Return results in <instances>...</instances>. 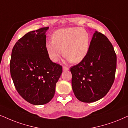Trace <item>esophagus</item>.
I'll return each mask as SVG.
<instances>
[{"label":"esophagus","mask_w":128,"mask_h":128,"mask_svg":"<svg viewBox=\"0 0 128 128\" xmlns=\"http://www.w3.org/2000/svg\"><path fill=\"white\" fill-rule=\"evenodd\" d=\"M62 70H63V71H67L69 70V68L67 67V66H63Z\"/></svg>","instance_id":"obj_1"}]
</instances>
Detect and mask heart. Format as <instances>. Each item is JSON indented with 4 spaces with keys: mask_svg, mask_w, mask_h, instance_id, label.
Masks as SVG:
<instances>
[{
    "mask_svg": "<svg viewBox=\"0 0 128 128\" xmlns=\"http://www.w3.org/2000/svg\"><path fill=\"white\" fill-rule=\"evenodd\" d=\"M90 43V34L84 28L68 27L56 30L52 41L46 42L45 48L52 62H57L64 54L68 61L79 62L88 54Z\"/></svg>",
    "mask_w": 128,
    "mask_h": 128,
    "instance_id": "b5f03b06",
    "label": "heart"
}]
</instances>
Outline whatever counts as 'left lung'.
I'll list each match as a JSON object with an SVG mask.
<instances>
[{"mask_svg": "<svg viewBox=\"0 0 128 128\" xmlns=\"http://www.w3.org/2000/svg\"><path fill=\"white\" fill-rule=\"evenodd\" d=\"M116 54L104 34L96 31L85 58L71 67L72 84L77 99L85 103L106 96L115 78Z\"/></svg>", "mask_w": 128, "mask_h": 128, "instance_id": "8db88e82", "label": "left lung"}]
</instances>
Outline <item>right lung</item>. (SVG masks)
I'll return each instance as SVG.
<instances>
[{
	"mask_svg": "<svg viewBox=\"0 0 128 128\" xmlns=\"http://www.w3.org/2000/svg\"><path fill=\"white\" fill-rule=\"evenodd\" d=\"M48 28L26 34L14 44L11 54L10 72L14 87L22 98L35 105L51 101L62 72V66L50 60L45 48Z\"/></svg>",
	"mask_w": 128,
	"mask_h": 128,
	"instance_id": "add662e5",
	"label": "right lung"
}]
</instances>
